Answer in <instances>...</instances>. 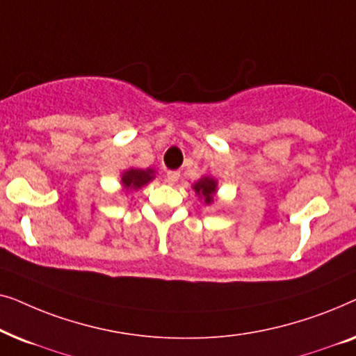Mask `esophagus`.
I'll list each match as a JSON object with an SVG mask.
<instances>
[{"label":"esophagus","instance_id":"esophagus-1","mask_svg":"<svg viewBox=\"0 0 356 356\" xmlns=\"http://www.w3.org/2000/svg\"><path fill=\"white\" fill-rule=\"evenodd\" d=\"M165 179H167L168 184H175L179 179V172H168Z\"/></svg>","mask_w":356,"mask_h":356}]
</instances>
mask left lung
I'll return each mask as SVG.
<instances>
[{"instance_id": "left-lung-1", "label": "left lung", "mask_w": 356, "mask_h": 356, "mask_svg": "<svg viewBox=\"0 0 356 356\" xmlns=\"http://www.w3.org/2000/svg\"><path fill=\"white\" fill-rule=\"evenodd\" d=\"M193 189L199 197V201H204L207 206L213 204L217 199V191H218V183L217 179L211 177V175H206V177H201L196 183H193Z\"/></svg>"}]
</instances>
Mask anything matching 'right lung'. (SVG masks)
Masks as SVG:
<instances>
[{
    "label": "right lung",
    "instance_id": "1",
    "mask_svg": "<svg viewBox=\"0 0 356 356\" xmlns=\"http://www.w3.org/2000/svg\"><path fill=\"white\" fill-rule=\"evenodd\" d=\"M120 178H121V186H123V191L133 193L152 181V179L155 178V170L154 168L143 170V168L131 167L128 170H124V172L120 175Z\"/></svg>",
    "mask_w": 356,
    "mask_h": 356
}]
</instances>
